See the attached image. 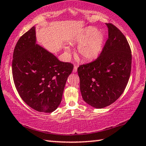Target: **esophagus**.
Returning a JSON list of instances; mask_svg holds the SVG:
<instances>
[{"instance_id": "esophagus-1", "label": "esophagus", "mask_w": 146, "mask_h": 146, "mask_svg": "<svg viewBox=\"0 0 146 146\" xmlns=\"http://www.w3.org/2000/svg\"><path fill=\"white\" fill-rule=\"evenodd\" d=\"M73 71L74 73H76V71H77V66H74V68H73Z\"/></svg>"}]
</instances>
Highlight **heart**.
I'll return each mask as SVG.
<instances>
[{"instance_id":"obj_1","label":"heart","mask_w":146,"mask_h":146,"mask_svg":"<svg viewBox=\"0 0 146 146\" xmlns=\"http://www.w3.org/2000/svg\"><path fill=\"white\" fill-rule=\"evenodd\" d=\"M104 40L103 32L92 26L86 28L75 38V41L78 44V53L86 60H92L99 56L102 51ZM66 50L68 51V48H66Z\"/></svg>"}]
</instances>
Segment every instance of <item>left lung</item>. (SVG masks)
Masks as SVG:
<instances>
[{
    "instance_id": "left-lung-1",
    "label": "left lung",
    "mask_w": 146,
    "mask_h": 146,
    "mask_svg": "<svg viewBox=\"0 0 146 146\" xmlns=\"http://www.w3.org/2000/svg\"><path fill=\"white\" fill-rule=\"evenodd\" d=\"M108 39L100 56L78 68L84 100L101 109L115 102L123 93L131 70V51L125 36L112 24H106Z\"/></svg>"
}]
</instances>
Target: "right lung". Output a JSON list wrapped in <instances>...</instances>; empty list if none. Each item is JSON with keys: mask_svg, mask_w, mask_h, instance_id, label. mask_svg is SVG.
<instances>
[{"mask_svg": "<svg viewBox=\"0 0 146 146\" xmlns=\"http://www.w3.org/2000/svg\"><path fill=\"white\" fill-rule=\"evenodd\" d=\"M12 73L20 97L39 112L58 107L73 65L63 62L36 44L35 27L24 33L14 49Z\"/></svg>", "mask_w": 146, "mask_h": 146, "instance_id": "add662e5", "label": "right lung"}]
</instances>
